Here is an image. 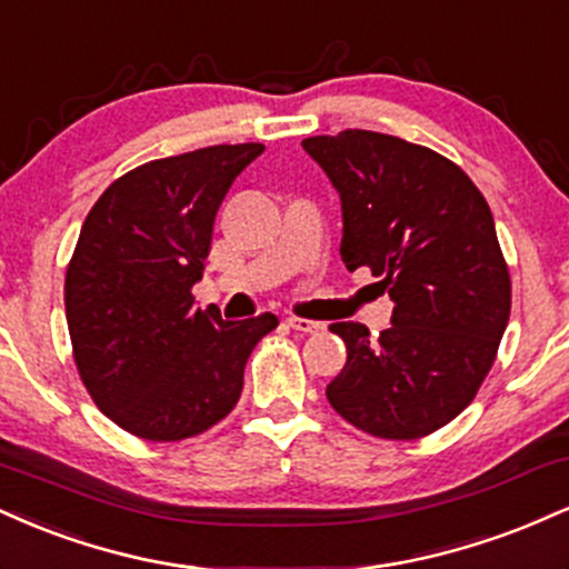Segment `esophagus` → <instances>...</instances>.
I'll return each instance as SVG.
<instances>
[{
  "label": "esophagus",
  "mask_w": 569,
  "mask_h": 569,
  "mask_svg": "<svg viewBox=\"0 0 569 569\" xmlns=\"http://www.w3.org/2000/svg\"><path fill=\"white\" fill-rule=\"evenodd\" d=\"M284 322H287V327H292V330H298V332H319V330H322V325L313 322V319H303V317H287Z\"/></svg>",
  "instance_id": "obj_1"
}]
</instances>
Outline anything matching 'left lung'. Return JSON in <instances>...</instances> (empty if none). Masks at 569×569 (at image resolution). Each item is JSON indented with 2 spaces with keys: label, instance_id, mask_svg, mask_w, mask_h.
Wrapping results in <instances>:
<instances>
[{
  "label": "left lung",
  "instance_id": "left-lung-1",
  "mask_svg": "<svg viewBox=\"0 0 569 569\" xmlns=\"http://www.w3.org/2000/svg\"><path fill=\"white\" fill-rule=\"evenodd\" d=\"M340 193L346 269L367 266L393 300L370 338L336 322L346 357L327 399L380 439H420L458 418L490 372L511 313V277L482 191L426 146L370 130L306 138Z\"/></svg>",
  "mask_w": 569,
  "mask_h": 569
}]
</instances>
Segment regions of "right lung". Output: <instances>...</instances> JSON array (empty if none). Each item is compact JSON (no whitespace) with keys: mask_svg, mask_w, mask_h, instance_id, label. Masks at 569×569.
<instances>
[{"mask_svg":"<svg viewBox=\"0 0 569 569\" xmlns=\"http://www.w3.org/2000/svg\"><path fill=\"white\" fill-rule=\"evenodd\" d=\"M263 143L207 146L124 172L87 212L66 269V322L87 393L119 429L180 442L239 402L244 365L279 319L223 322L191 287L233 178Z\"/></svg>","mask_w":569,"mask_h":569,"instance_id":"obj_1","label":"right lung"}]
</instances>
